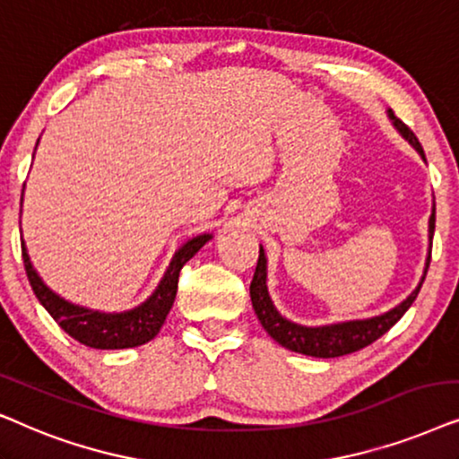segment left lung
<instances>
[{
  "label": "left lung",
  "mask_w": 459,
  "mask_h": 459,
  "mask_svg": "<svg viewBox=\"0 0 459 459\" xmlns=\"http://www.w3.org/2000/svg\"><path fill=\"white\" fill-rule=\"evenodd\" d=\"M388 115L390 119L394 121L396 130H399L403 136L415 146V151L424 157V149H421L418 136H415V134L409 130V127L403 124L393 111H388ZM435 213L437 212H432L430 216V249H432V235H435ZM429 266H430V255H429V262H426L424 273H429ZM424 279L426 274L421 277L420 285L415 287L407 300H403L399 307L388 310V313H384L380 316H371V319H363V321L335 323V325H323V327H304V325H298V323L283 319V316L277 313V308L273 307L271 298H268V290H266L264 249L260 247L258 264H255L252 285H249V296H252L254 310L255 315H258L262 327L266 329L268 335H271L274 342H279L281 346L290 348L293 352L308 354V357L333 359V357H342V354L361 351V348L369 346L371 342L382 338V335L407 313V308L411 307L415 298H418L420 287L424 283Z\"/></svg>",
  "instance_id": "8db88e82"
}]
</instances>
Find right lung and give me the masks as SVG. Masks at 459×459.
<instances>
[{
  "label": "right lung",
  "mask_w": 459,
  "mask_h": 459,
  "mask_svg": "<svg viewBox=\"0 0 459 459\" xmlns=\"http://www.w3.org/2000/svg\"><path fill=\"white\" fill-rule=\"evenodd\" d=\"M212 239V235H199L186 241L178 252H176L172 264H169L168 273L163 274L161 283L155 290V293L140 304L138 308L127 310V313H98V310H88L75 304L63 300L56 296L50 287H46L39 274L30 266L27 249L22 246V262L24 271H27L29 283L33 287V293L38 300L44 304V308L52 315V319L65 329L71 338H75L79 344H85L90 348H102V351H115V348H134L155 338L161 329L163 321L172 308L176 291H178V277L182 266Z\"/></svg>",
  "instance_id": "obj_1"
}]
</instances>
